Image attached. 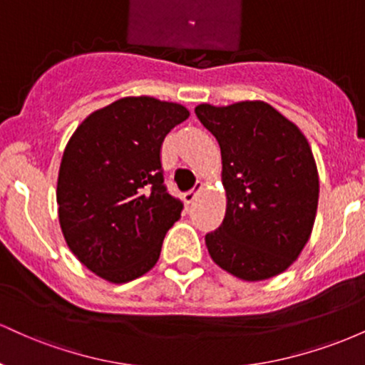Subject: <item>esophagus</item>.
<instances>
[{
    "instance_id": "obj_1",
    "label": "esophagus",
    "mask_w": 365,
    "mask_h": 365,
    "mask_svg": "<svg viewBox=\"0 0 365 365\" xmlns=\"http://www.w3.org/2000/svg\"><path fill=\"white\" fill-rule=\"evenodd\" d=\"M202 188H204V183H202V182H197V183H195V187L192 188L190 192H187L185 195H183V197H185V202H187V204H192V202H194L195 197H197V194H199V192L202 190Z\"/></svg>"
}]
</instances>
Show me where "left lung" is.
<instances>
[{
	"mask_svg": "<svg viewBox=\"0 0 365 365\" xmlns=\"http://www.w3.org/2000/svg\"><path fill=\"white\" fill-rule=\"evenodd\" d=\"M221 149L225 220L206 235L209 255L244 282L284 273L311 238L319 200L316 159L302 130L264 101L199 104Z\"/></svg>",
	"mask_w": 365,
	"mask_h": 365,
	"instance_id": "8db88e82",
	"label": "left lung"
}]
</instances>
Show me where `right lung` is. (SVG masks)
Masks as SVG:
<instances>
[{"label": "right lung", "instance_id": "right-lung-1", "mask_svg": "<svg viewBox=\"0 0 365 365\" xmlns=\"http://www.w3.org/2000/svg\"><path fill=\"white\" fill-rule=\"evenodd\" d=\"M190 111L128 96L92 111L72 133L58 171V220L87 269L121 284L156 266L182 204L163 185L159 150Z\"/></svg>", "mask_w": 365, "mask_h": 365}]
</instances>
